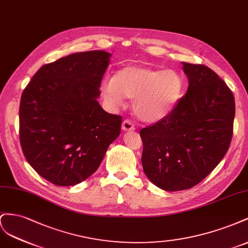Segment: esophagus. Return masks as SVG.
Masks as SVG:
<instances>
[{
  "mask_svg": "<svg viewBox=\"0 0 248 248\" xmlns=\"http://www.w3.org/2000/svg\"><path fill=\"white\" fill-rule=\"evenodd\" d=\"M122 129L124 131H133L135 130V125H134L131 119H124L122 124Z\"/></svg>",
  "mask_w": 248,
  "mask_h": 248,
  "instance_id": "34e87169",
  "label": "esophagus"
}]
</instances>
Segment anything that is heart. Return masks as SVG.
I'll return each mask as SVG.
<instances>
[{
    "label": "heart",
    "instance_id": "obj_1",
    "mask_svg": "<svg viewBox=\"0 0 248 248\" xmlns=\"http://www.w3.org/2000/svg\"><path fill=\"white\" fill-rule=\"evenodd\" d=\"M184 90L185 80L176 70L133 65L120 68L113 79L102 84V93L111 105H120L124 97L133 98L134 113L147 123L167 116Z\"/></svg>",
    "mask_w": 248,
    "mask_h": 248
}]
</instances>
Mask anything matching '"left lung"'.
Here are the masks:
<instances>
[{
  "instance_id": "left-lung-1",
  "label": "left lung",
  "mask_w": 248,
  "mask_h": 248,
  "mask_svg": "<svg viewBox=\"0 0 248 248\" xmlns=\"http://www.w3.org/2000/svg\"><path fill=\"white\" fill-rule=\"evenodd\" d=\"M189 87L167 116L140 130L146 176L166 191L194 187L228 152L234 129L235 97L203 64L183 62Z\"/></svg>"
}]
</instances>
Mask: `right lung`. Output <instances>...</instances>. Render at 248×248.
<instances>
[{
	"label": "right lung",
	"instance_id": "obj_1",
	"mask_svg": "<svg viewBox=\"0 0 248 248\" xmlns=\"http://www.w3.org/2000/svg\"><path fill=\"white\" fill-rule=\"evenodd\" d=\"M110 54H72L39 68L19 105V141L35 171L74 186L96 171L120 134L123 117L96 101Z\"/></svg>",
	"mask_w": 248,
	"mask_h": 248
}]
</instances>
